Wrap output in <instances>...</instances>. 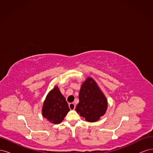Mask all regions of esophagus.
<instances>
[{
    "label": "esophagus",
    "mask_w": 153,
    "mask_h": 153,
    "mask_svg": "<svg viewBox=\"0 0 153 153\" xmlns=\"http://www.w3.org/2000/svg\"><path fill=\"white\" fill-rule=\"evenodd\" d=\"M69 107L70 108V110H74L75 108V105L73 103H69Z\"/></svg>",
    "instance_id": "esophagus-1"
}]
</instances>
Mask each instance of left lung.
<instances>
[{
  "mask_svg": "<svg viewBox=\"0 0 153 153\" xmlns=\"http://www.w3.org/2000/svg\"><path fill=\"white\" fill-rule=\"evenodd\" d=\"M107 108V101L96 83L89 78L82 84L79 103L76 110L88 122H95L103 115Z\"/></svg>",
  "mask_w": 153,
  "mask_h": 153,
  "instance_id": "1",
  "label": "left lung"
}]
</instances>
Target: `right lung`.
I'll return each instance as SVG.
<instances>
[{"instance_id":"add662e5","label":"right lung","mask_w":153,"mask_h":153,"mask_svg":"<svg viewBox=\"0 0 153 153\" xmlns=\"http://www.w3.org/2000/svg\"><path fill=\"white\" fill-rule=\"evenodd\" d=\"M69 111L67 101L61 94L57 87L51 91L45 101L43 106V115L53 124L62 121Z\"/></svg>"}]
</instances>
